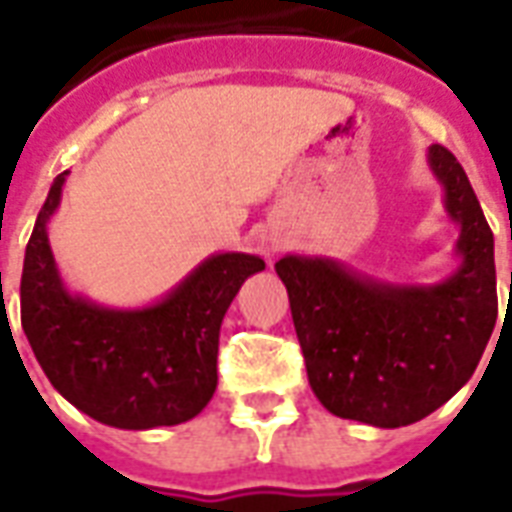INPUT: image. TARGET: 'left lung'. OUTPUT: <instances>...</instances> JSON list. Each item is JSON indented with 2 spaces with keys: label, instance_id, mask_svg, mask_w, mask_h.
<instances>
[{
  "label": "left lung",
  "instance_id": "obj_1",
  "mask_svg": "<svg viewBox=\"0 0 512 512\" xmlns=\"http://www.w3.org/2000/svg\"><path fill=\"white\" fill-rule=\"evenodd\" d=\"M427 163L459 225L448 279L384 282L330 257L276 263L308 384L341 419L395 429L438 411L473 378L497 325L494 233L454 155L432 144Z\"/></svg>",
  "mask_w": 512,
  "mask_h": 512
}]
</instances>
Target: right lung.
<instances>
[{
	"label": "right lung",
	"mask_w": 512,
	"mask_h": 512,
	"mask_svg": "<svg viewBox=\"0 0 512 512\" xmlns=\"http://www.w3.org/2000/svg\"><path fill=\"white\" fill-rule=\"evenodd\" d=\"M66 174L39 209L21 276V325L34 357L77 411L117 429L174 427L204 411L217 389L225 311L257 255L206 257L158 303L112 308L66 290L48 241Z\"/></svg>",
	"instance_id": "obj_1"
}]
</instances>
